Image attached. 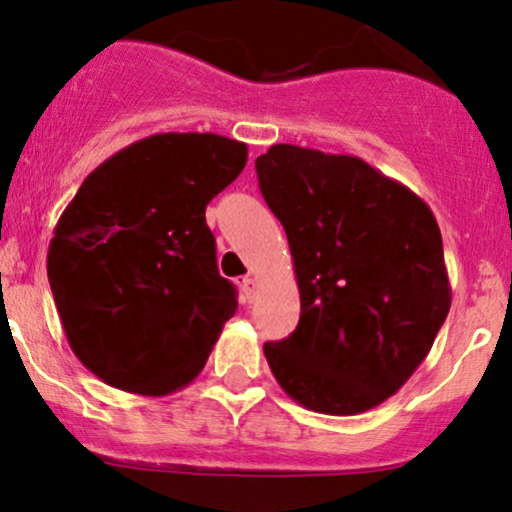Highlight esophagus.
<instances>
[{
    "mask_svg": "<svg viewBox=\"0 0 512 512\" xmlns=\"http://www.w3.org/2000/svg\"><path fill=\"white\" fill-rule=\"evenodd\" d=\"M243 293H245V297H248V302L255 300V293H257V278L255 276L243 278Z\"/></svg>",
    "mask_w": 512,
    "mask_h": 512,
    "instance_id": "esophagus-1",
    "label": "esophagus"
}]
</instances>
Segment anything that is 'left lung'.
Here are the masks:
<instances>
[{
    "mask_svg": "<svg viewBox=\"0 0 512 512\" xmlns=\"http://www.w3.org/2000/svg\"><path fill=\"white\" fill-rule=\"evenodd\" d=\"M255 167L300 288L297 328L264 342L271 373L316 413L383 404L428 357L451 307L435 215L357 155L276 144Z\"/></svg>",
    "mask_w": 512,
    "mask_h": 512,
    "instance_id": "obj_1",
    "label": "left lung"
}]
</instances>
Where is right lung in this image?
<instances>
[{"label": "right lung", "mask_w": 512, "mask_h": 512, "mask_svg": "<svg viewBox=\"0 0 512 512\" xmlns=\"http://www.w3.org/2000/svg\"><path fill=\"white\" fill-rule=\"evenodd\" d=\"M245 163L236 139L153 134L96 167L63 210L49 286L70 349L106 385L163 397L203 371L238 307L205 208Z\"/></svg>", "instance_id": "right-lung-1"}]
</instances>
